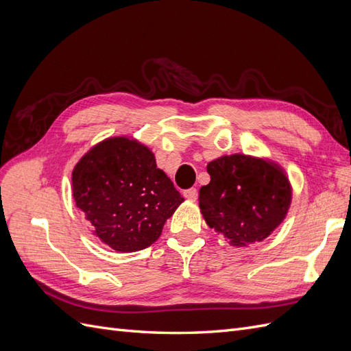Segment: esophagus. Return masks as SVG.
Segmentation results:
<instances>
[{
	"mask_svg": "<svg viewBox=\"0 0 351 351\" xmlns=\"http://www.w3.org/2000/svg\"><path fill=\"white\" fill-rule=\"evenodd\" d=\"M184 197L186 199H190V200H196L197 199V190L195 189V187H192V189H187V190H184Z\"/></svg>",
	"mask_w": 351,
	"mask_h": 351,
	"instance_id": "esophagus-1",
	"label": "esophagus"
}]
</instances>
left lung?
<instances>
[{
  "label": "left lung",
  "instance_id": "8db88e82",
  "mask_svg": "<svg viewBox=\"0 0 351 351\" xmlns=\"http://www.w3.org/2000/svg\"><path fill=\"white\" fill-rule=\"evenodd\" d=\"M209 184L199 190L206 224L236 247L262 241L284 221L291 186L275 162L249 155H226L206 167Z\"/></svg>",
  "mask_w": 351,
  "mask_h": 351
}]
</instances>
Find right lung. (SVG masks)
I'll list each match as a JSON object with an SVG mask.
<instances>
[{
    "label": "right lung",
    "mask_w": 351,
    "mask_h": 351,
    "mask_svg": "<svg viewBox=\"0 0 351 351\" xmlns=\"http://www.w3.org/2000/svg\"><path fill=\"white\" fill-rule=\"evenodd\" d=\"M71 184L93 234L124 253L149 247L184 200L149 147L129 137L95 145L74 167Z\"/></svg>",
    "instance_id": "add662e5"
}]
</instances>
